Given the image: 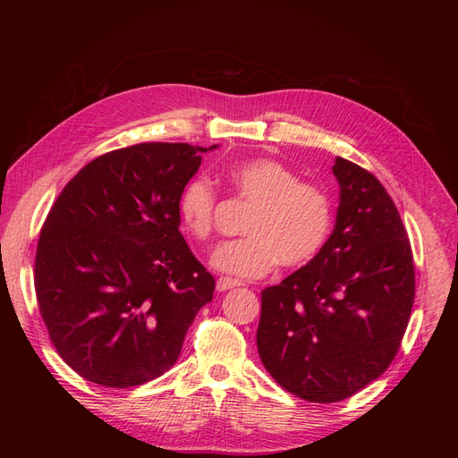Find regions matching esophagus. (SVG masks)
Listing matches in <instances>:
<instances>
[{"mask_svg":"<svg viewBox=\"0 0 458 458\" xmlns=\"http://www.w3.org/2000/svg\"><path fill=\"white\" fill-rule=\"evenodd\" d=\"M237 286H241V283H239V281H234V279H229V276H219L217 283H216L217 293H225V290L237 288Z\"/></svg>","mask_w":458,"mask_h":458,"instance_id":"34e87169","label":"esophagus"}]
</instances>
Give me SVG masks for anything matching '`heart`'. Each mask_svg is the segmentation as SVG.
I'll return each mask as SVG.
<instances>
[{
    "label": "heart",
    "instance_id": "heart-1",
    "mask_svg": "<svg viewBox=\"0 0 458 458\" xmlns=\"http://www.w3.org/2000/svg\"><path fill=\"white\" fill-rule=\"evenodd\" d=\"M227 179L241 199L256 204L248 216V237L221 244L212 266L239 279H256L276 263L298 267L308 263L325 244L332 204L325 189L303 183L284 164L273 158H250L229 165ZM217 192L202 177L192 179L179 197L183 227L200 241L214 229Z\"/></svg>",
    "mask_w": 458,
    "mask_h": 458
}]
</instances>
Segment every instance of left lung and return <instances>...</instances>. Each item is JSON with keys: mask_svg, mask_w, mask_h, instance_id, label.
<instances>
[{"mask_svg": "<svg viewBox=\"0 0 458 458\" xmlns=\"http://www.w3.org/2000/svg\"><path fill=\"white\" fill-rule=\"evenodd\" d=\"M335 229L313 259L261 293L263 367L313 403L363 390L390 367L414 301L411 242L372 174L336 157Z\"/></svg>", "mask_w": 458, "mask_h": 458, "instance_id": "left-lung-1", "label": "left lung"}]
</instances>
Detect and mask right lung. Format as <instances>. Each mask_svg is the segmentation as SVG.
I'll return each instance as SVG.
<instances>
[{"label":"right lung","mask_w":458,"mask_h":458,"mask_svg":"<svg viewBox=\"0 0 458 458\" xmlns=\"http://www.w3.org/2000/svg\"><path fill=\"white\" fill-rule=\"evenodd\" d=\"M141 143L91 160L41 229L36 296L49 338L80 377L131 387L174 367L216 281L179 225V197L204 152Z\"/></svg>","instance_id":"right-lung-1"}]
</instances>
